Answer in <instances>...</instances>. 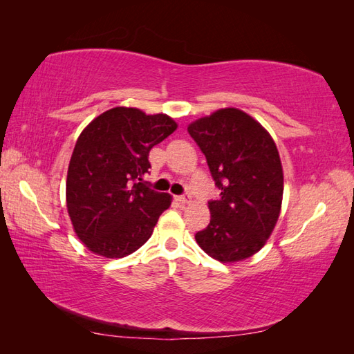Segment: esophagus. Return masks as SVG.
Here are the masks:
<instances>
[{
    "mask_svg": "<svg viewBox=\"0 0 354 354\" xmlns=\"http://www.w3.org/2000/svg\"><path fill=\"white\" fill-rule=\"evenodd\" d=\"M176 199H177L180 203H187V202H190V195H189V194H186V195H178V196H176Z\"/></svg>",
    "mask_w": 354,
    "mask_h": 354,
    "instance_id": "obj_1",
    "label": "esophagus"
}]
</instances>
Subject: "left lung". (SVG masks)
Here are the masks:
<instances>
[{
	"label": "left lung",
	"mask_w": 354,
	"mask_h": 354,
	"mask_svg": "<svg viewBox=\"0 0 354 354\" xmlns=\"http://www.w3.org/2000/svg\"><path fill=\"white\" fill-rule=\"evenodd\" d=\"M187 131L220 190L218 199L208 202L209 224L195 239L221 263L248 259L263 248L281 212L283 173L273 138L234 108L201 118Z\"/></svg>",
	"instance_id": "obj_1"
}]
</instances>
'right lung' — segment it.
Here are the masks:
<instances>
[{
    "instance_id": "add662e5",
    "label": "right lung",
    "mask_w": 354,
    "mask_h": 354,
    "mask_svg": "<svg viewBox=\"0 0 354 354\" xmlns=\"http://www.w3.org/2000/svg\"><path fill=\"white\" fill-rule=\"evenodd\" d=\"M176 128L168 115L136 108L109 109L84 128L69 162L66 205L90 251L121 259L151 238L171 196L143 181L149 152Z\"/></svg>"
}]
</instances>
